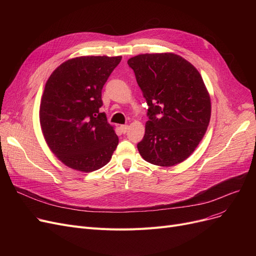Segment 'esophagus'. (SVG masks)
I'll use <instances>...</instances> for the list:
<instances>
[{"label":"esophagus","instance_id":"obj_1","mask_svg":"<svg viewBox=\"0 0 256 256\" xmlns=\"http://www.w3.org/2000/svg\"><path fill=\"white\" fill-rule=\"evenodd\" d=\"M128 126H126V124H124V126H120V130H121V132L126 134V132H128Z\"/></svg>","mask_w":256,"mask_h":256}]
</instances>
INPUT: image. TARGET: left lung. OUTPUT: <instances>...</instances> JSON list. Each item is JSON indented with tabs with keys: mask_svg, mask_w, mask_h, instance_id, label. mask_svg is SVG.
Here are the masks:
<instances>
[{
	"mask_svg": "<svg viewBox=\"0 0 256 256\" xmlns=\"http://www.w3.org/2000/svg\"><path fill=\"white\" fill-rule=\"evenodd\" d=\"M146 100L148 120L137 144L150 164L174 166L189 158L210 119V98L195 67L176 54H142L128 59Z\"/></svg>",
	"mask_w": 256,
	"mask_h": 256,
	"instance_id": "obj_1",
	"label": "left lung"
}]
</instances>
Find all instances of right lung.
<instances>
[{"instance_id": "1", "label": "right lung", "mask_w": 256, "mask_h": 256, "mask_svg": "<svg viewBox=\"0 0 256 256\" xmlns=\"http://www.w3.org/2000/svg\"><path fill=\"white\" fill-rule=\"evenodd\" d=\"M121 57L84 56L62 63L48 78L39 110L44 139L70 168L96 171L109 163L118 145L100 113L102 90Z\"/></svg>"}]
</instances>
